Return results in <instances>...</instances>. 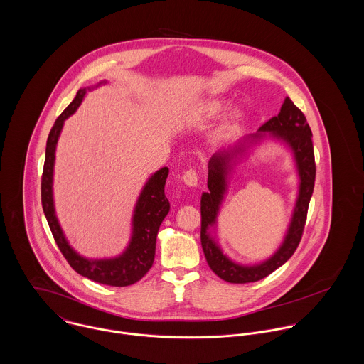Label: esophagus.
<instances>
[{"instance_id":"obj_1","label":"esophagus","mask_w":364,"mask_h":364,"mask_svg":"<svg viewBox=\"0 0 364 364\" xmlns=\"http://www.w3.org/2000/svg\"><path fill=\"white\" fill-rule=\"evenodd\" d=\"M182 179H183L185 185L192 186V188H193V186H198V182H199V176H198V172H196L195 169H189V171H186V172L183 173Z\"/></svg>"}]
</instances>
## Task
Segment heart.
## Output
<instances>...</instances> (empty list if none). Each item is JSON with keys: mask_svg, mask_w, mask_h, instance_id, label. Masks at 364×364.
Listing matches in <instances>:
<instances>
[{"mask_svg": "<svg viewBox=\"0 0 364 364\" xmlns=\"http://www.w3.org/2000/svg\"><path fill=\"white\" fill-rule=\"evenodd\" d=\"M227 105L228 104H227L224 100H218V98H217V100H211V101H208V104L202 107V114H203L205 117H208V119L217 117L220 113H223V112L227 109ZM238 120H240V113H238V112H232V113L230 114V117L223 123L220 133H221L223 136L231 133V132L234 130V127H235V124H237Z\"/></svg>", "mask_w": 364, "mask_h": 364, "instance_id": "b5f03b06", "label": "heart"}]
</instances>
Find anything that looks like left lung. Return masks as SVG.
Masks as SVG:
<instances>
[{
    "instance_id": "left-lung-1",
    "label": "left lung",
    "mask_w": 364,
    "mask_h": 364,
    "mask_svg": "<svg viewBox=\"0 0 364 364\" xmlns=\"http://www.w3.org/2000/svg\"><path fill=\"white\" fill-rule=\"evenodd\" d=\"M266 132L284 141L294 151L301 176L299 196L294 217L281 248L269 260L244 267L227 259L209 235L208 228L216 222V214L226 191V175L230 170L232 161L245 152V147L262 138ZM315 182V158L312 147V133L304 113L286 97L277 116L262 124L257 134L245 137L234 149L215 153L208 161V192L202 195V230L200 241L210 269L228 283H251L269 276L277 267L284 264L297 250L304 231L309 205L311 200Z\"/></svg>"
}]
</instances>
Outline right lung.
I'll use <instances>...</instances> for the list:
<instances>
[{"instance_id": "right-lung-1", "label": "right lung", "mask_w": 364, "mask_h": 364, "mask_svg": "<svg viewBox=\"0 0 364 364\" xmlns=\"http://www.w3.org/2000/svg\"><path fill=\"white\" fill-rule=\"evenodd\" d=\"M82 88L77 92L73 102L55 119L46 143V158L42 175V206L52 230L54 241L70 266L84 277L97 283L124 287L139 282L153 266L156 255V234L159 225L169 211V202L165 196V181L169 169L166 166L156 171L144 185L133 214V232L126 251L112 259H87L78 255L67 242L53 205V166L54 153L64 120L71 116L81 105L87 91Z\"/></svg>"}]
</instances>
